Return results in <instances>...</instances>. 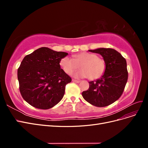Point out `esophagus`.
Here are the masks:
<instances>
[{"label": "esophagus", "instance_id": "obj_1", "mask_svg": "<svg viewBox=\"0 0 148 148\" xmlns=\"http://www.w3.org/2000/svg\"><path fill=\"white\" fill-rule=\"evenodd\" d=\"M72 82H75V83H78L80 82L79 80H77V79H72Z\"/></svg>", "mask_w": 148, "mask_h": 148}]
</instances>
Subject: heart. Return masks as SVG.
Listing matches in <instances>:
<instances>
[{"mask_svg":"<svg viewBox=\"0 0 148 148\" xmlns=\"http://www.w3.org/2000/svg\"><path fill=\"white\" fill-rule=\"evenodd\" d=\"M60 65L65 72L71 75L79 68L82 70L73 74L75 78L88 77L89 79L99 78L106 70V62L95 53L83 52L73 56V59L64 57L60 62Z\"/></svg>","mask_w":148,"mask_h":148,"instance_id":"b5f03b06","label":"heart"}]
</instances>
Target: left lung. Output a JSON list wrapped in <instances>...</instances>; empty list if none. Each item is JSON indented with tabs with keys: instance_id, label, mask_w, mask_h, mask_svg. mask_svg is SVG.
I'll use <instances>...</instances> for the list:
<instances>
[{
	"instance_id": "1",
	"label": "left lung",
	"mask_w": 148,
	"mask_h": 148,
	"mask_svg": "<svg viewBox=\"0 0 148 148\" xmlns=\"http://www.w3.org/2000/svg\"><path fill=\"white\" fill-rule=\"evenodd\" d=\"M89 52L99 53L106 62L102 77L89 82V88L82 92L84 99L96 107H106L118 100L128 79L127 61L120 53L111 48H98Z\"/></svg>"
}]
</instances>
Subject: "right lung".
I'll list each match as a JSON object with an SVG mask.
<instances>
[{
	"instance_id": "right-lung-1",
	"label": "right lung",
	"mask_w": 148,
	"mask_h": 148,
	"mask_svg": "<svg viewBox=\"0 0 148 148\" xmlns=\"http://www.w3.org/2000/svg\"><path fill=\"white\" fill-rule=\"evenodd\" d=\"M68 53L41 47L26 56L18 69L20 91L25 101L36 108L48 109L64 97L71 78L60 68Z\"/></svg>"
}]
</instances>
